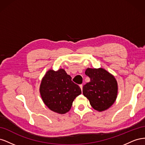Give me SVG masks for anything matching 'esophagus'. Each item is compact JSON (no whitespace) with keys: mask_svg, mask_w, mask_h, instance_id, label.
<instances>
[{"mask_svg":"<svg viewBox=\"0 0 145 145\" xmlns=\"http://www.w3.org/2000/svg\"><path fill=\"white\" fill-rule=\"evenodd\" d=\"M79 86H80V89H81V90L82 91V89H83V85H80Z\"/></svg>","mask_w":145,"mask_h":145,"instance_id":"34e87169","label":"esophagus"}]
</instances>
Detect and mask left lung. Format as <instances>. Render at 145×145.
Returning <instances> with one entry per match:
<instances>
[{"label": "left lung", "instance_id": "left-lung-1", "mask_svg": "<svg viewBox=\"0 0 145 145\" xmlns=\"http://www.w3.org/2000/svg\"><path fill=\"white\" fill-rule=\"evenodd\" d=\"M85 74L90 78V82L83 86V95L96 111L106 110L115 102L117 97L118 85L115 77L102 68H88Z\"/></svg>", "mask_w": 145, "mask_h": 145}]
</instances>
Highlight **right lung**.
<instances>
[{
  "instance_id": "add662e5",
  "label": "right lung",
  "mask_w": 145,
  "mask_h": 145,
  "mask_svg": "<svg viewBox=\"0 0 145 145\" xmlns=\"http://www.w3.org/2000/svg\"><path fill=\"white\" fill-rule=\"evenodd\" d=\"M43 102L55 112L63 114L71 109L74 100L82 93L80 88L71 80L63 69H50L43 77L40 86Z\"/></svg>"
}]
</instances>
